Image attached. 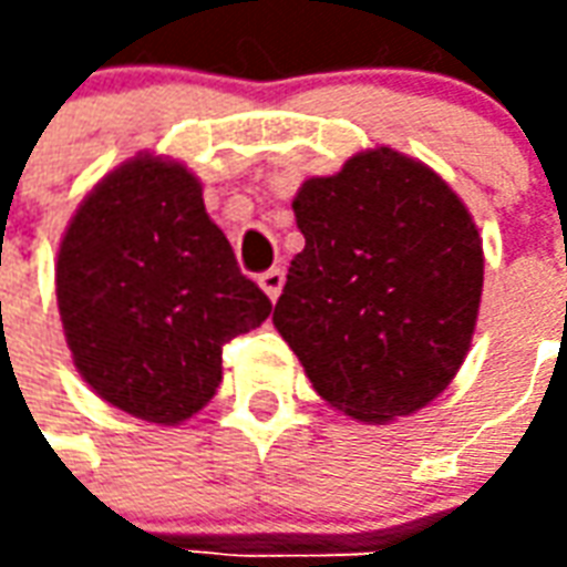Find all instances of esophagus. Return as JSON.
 Returning a JSON list of instances; mask_svg holds the SVG:
<instances>
[{"mask_svg":"<svg viewBox=\"0 0 567 567\" xmlns=\"http://www.w3.org/2000/svg\"><path fill=\"white\" fill-rule=\"evenodd\" d=\"M258 285H260V288H264V295L270 297V300H276V297L282 295L285 270H279V267H272V270L260 272V276H258Z\"/></svg>","mask_w":567,"mask_h":567,"instance_id":"1","label":"esophagus"}]
</instances>
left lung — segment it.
<instances>
[{
  "instance_id": "8db88e82",
  "label": "left lung",
  "mask_w": 567,
  "mask_h": 567,
  "mask_svg": "<svg viewBox=\"0 0 567 567\" xmlns=\"http://www.w3.org/2000/svg\"><path fill=\"white\" fill-rule=\"evenodd\" d=\"M307 239L272 324L346 416L392 422L462 368L483 295L474 218L425 163L361 151L295 197Z\"/></svg>"
}]
</instances>
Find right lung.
Listing matches in <instances>:
<instances>
[{"instance_id":"1","label":"right lung","mask_w":567,"mask_h":567,"mask_svg":"<svg viewBox=\"0 0 567 567\" xmlns=\"http://www.w3.org/2000/svg\"><path fill=\"white\" fill-rule=\"evenodd\" d=\"M56 303L75 368L130 416L178 425L221 382V349L270 316L182 163L140 154L69 221Z\"/></svg>"}]
</instances>
